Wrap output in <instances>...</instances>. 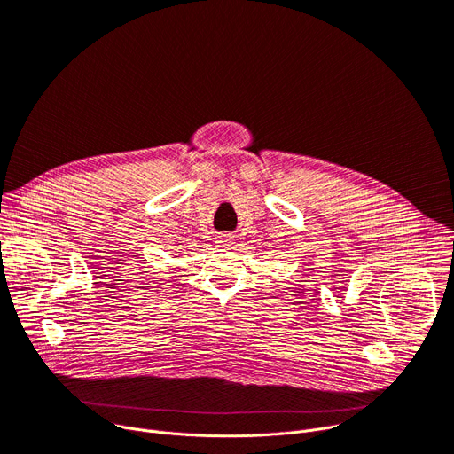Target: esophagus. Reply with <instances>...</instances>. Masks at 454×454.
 <instances>
[{
  "label": "esophagus",
  "instance_id": "1",
  "mask_svg": "<svg viewBox=\"0 0 454 454\" xmlns=\"http://www.w3.org/2000/svg\"><path fill=\"white\" fill-rule=\"evenodd\" d=\"M226 242H230V239H228L226 235H221V237L217 239V244H219V246H224Z\"/></svg>",
  "mask_w": 454,
  "mask_h": 454
}]
</instances>
